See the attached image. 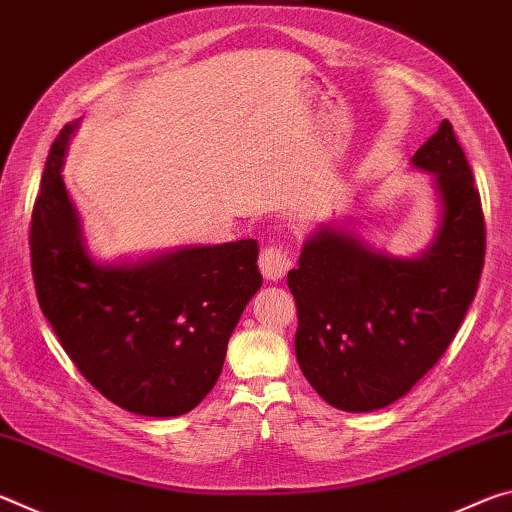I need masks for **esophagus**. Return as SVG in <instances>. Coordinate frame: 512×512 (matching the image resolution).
<instances>
[{"mask_svg": "<svg viewBox=\"0 0 512 512\" xmlns=\"http://www.w3.org/2000/svg\"><path fill=\"white\" fill-rule=\"evenodd\" d=\"M293 266V257L289 255L287 248L282 246H266L262 253H259V271L266 277V280H282L284 275L289 273Z\"/></svg>", "mask_w": 512, "mask_h": 512, "instance_id": "34e87169", "label": "esophagus"}]
</instances>
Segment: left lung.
I'll use <instances>...</instances> for the list:
<instances>
[{
  "mask_svg": "<svg viewBox=\"0 0 512 512\" xmlns=\"http://www.w3.org/2000/svg\"><path fill=\"white\" fill-rule=\"evenodd\" d=\"M431 176L436 230L418 255L372 246L357 223H318L287 275L302 375L334 409L404 397L443 357L472 305L485 228L472 169L447 119L411 158Z\"/></svg>",
  "mask_w": 512,
  "mask_h": 512,
  "instance_id": "obj_1",
  "label": "left lung"
}]
</instances>
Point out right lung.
<instances>
[{
  "label": "right lung",
  "mask_w": 512,
  "mask_h": 512,
  "mask_svg": "<svg viewBox=\"0 0 512 512\" xmlns=\"http://www.w3.org/2000/svg\"><path fill=\"white\" fill-rule=\"evenodd\" d=\"M81 119L60 131L31 216L42 314L83 377L146 418L192 411L221 375L230 334L262 287L255 239L140 257L92 255L63 162Z\"/></svg>",
  "instance_id": "obj_1"
}]
</instances>
